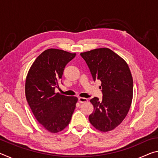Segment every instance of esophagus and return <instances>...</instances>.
<instances>
[{
    "label": "esophagus",
    "mask_w": 158,
    "mask_h": 158,
    "mask_svg": "<svg viewBox=\"0 0 158 158\" xmlns=\"http://www.w3.org/2000/svg\"><path fill=\"white\" fill-rule=\"evenodd\" d=\"M79 102L80 103H85L88 102V99L85 98H79Z\"/></svg>",
    "instance_id": "obj_1"
}]
</instances>
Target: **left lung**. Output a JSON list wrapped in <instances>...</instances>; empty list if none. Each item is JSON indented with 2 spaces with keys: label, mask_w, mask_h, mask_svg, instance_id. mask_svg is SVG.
Segmentation results:
<instances>
[{
  "label": "left lung",
  "mask_w": 158,
  "mask_h": 158,
  "mask_svg": "<svg viewBox=\"0 0 158 158\" xmlns=\"http://www.w3.org/2000/svg\"><path fill=\"white\" fill-rule=\"evenodd\" d=\"M93 80H100L102 100H90L94 111L89 121L100 132H109L121 123L132 104L133 79L125 60L109 48H99L80 53Z\"/></svg>",
  "instance_id": "8db88e82"
}]
</instances>
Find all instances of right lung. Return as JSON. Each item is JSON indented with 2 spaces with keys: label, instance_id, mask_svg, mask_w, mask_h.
Returning a JSON list of instances; mask_svg holds the SVG:
<instances>
[{
  "label": "right lung",
  "instance_id": "add662e5",
  "mask_svg": "<svg viewBox=\"0 0 158 158\" xmlns=\"http://www.w3.org/2000/svg\"><path fill=\"white\" fill-rule=\"evenodd\" d=\"M75 53L58 49L44 51L32 64L26 76V98L35 117L47 130L57 133L69 125L78 100L56 93L64 68Z\"/></svg>",
  "mask_w": 158,
  "mask_h": 158
}]
</instances>
